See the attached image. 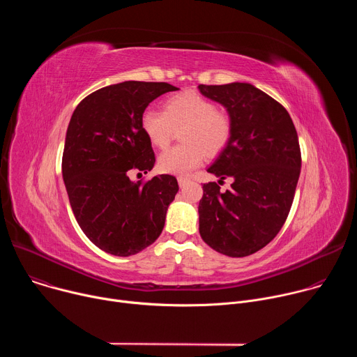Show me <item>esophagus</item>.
Masks as SVG:
<instances>
[{
	"label": "esophagus",
	"mask_w": 357,
	"mask_h": 357,
	"mask_svg": "<svg viewBox=\"0 0 357 357\" xmlns=\"http://www.w3.org/2000/svg\"><path fill=\"white\" fill-rule=\"evenodd\" d=\"M189 182H190V179H189V178H185V176H179V178H178V183H179V186H181V188H183V186H185V185H188Z\"/></svg>",
	"instance_id": "esophagus-1"
}]
</instances>
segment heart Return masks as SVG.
<instances>
[{"instance_id": "heart-1", "label": "heart", "mask_w": 357, "mask_h": 357, "mask_svg": "<svg viewBox=\"0 0 357 357\" xmlns=\"http://www.w3.org/2000/svg\"><path fill=\"white\" fill-rule=\"evenodd\" d=\"M233 127L227 112L218 110L213 101L196 91L178 93L165 100L162 112L145 110L141 116V130L157 148H165L181 130L182 144L158 158L160 171L171 175H186L205 157H219L231 141Z\"/></svg>"}]
</instances>
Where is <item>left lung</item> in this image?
Wrapping results in <instances>:
<instances>
[{
    "label": "left lung",
    "mask_w": 357,
    "mask_h": 357,
    "mask_svg": "<svg viewBox=\"0 0 357 357\" xmlns=\"http://www.w3.org/2000/svg\"><path fill=\"white\" fill-rule=\"evenodd\" d=\"M233 117V137L208 169L233 178L222 192L203 185L199 233L208 245L229 257H245L266 247L284 226L301 172V149L288 112L250 83L199 84Z\"/></svg>",
    "instance_id": "1"
}]
</instances>
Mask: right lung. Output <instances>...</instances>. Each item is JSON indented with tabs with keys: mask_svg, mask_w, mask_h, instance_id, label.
Listing matches in <instances>:
<instances>
[{
	"mask_svg": "<svg viewBox=\"0 0 357 357\" xmlns=\"http://www.w3.org/2000/svg\"><path fill=\"white\" fill-rule=\"evenodd\" d=\"M178 87L164 82H123L84 97L70 119L62 174L73 215L87 238L103 251L128 257L162 233L179 189L172 175L131 182V169L155 164L141 116L152 100Z\"/></svg>",
	"mask_w": 357,
	"mask_h": 357,
	"instance_id": "add662e5",
	"label": "right lung"
}]
</instances>
